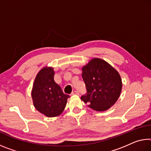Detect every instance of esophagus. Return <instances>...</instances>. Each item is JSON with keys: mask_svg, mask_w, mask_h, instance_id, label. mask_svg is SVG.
Returning <instances> with one entry per match:
<instances>
[{"mask_svg": "<svg viewBox=\"0 0 151 151\" xmlns=\"http://www.w3.org/2000/svg\"><path fill=\"white\" fill-rule=\"evenodd\" d=\"M72 95H79V92H78V91H74L72 93Z\"/></svg>", "mask_w": 151, "mask_h": 151, "instance_id": "obj_1", "label": "esophagus"}]
</instances>
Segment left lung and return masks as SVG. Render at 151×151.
Instances as JSON below:
<instances>
[{"label":"left lung","mask_w":151,"mask_h":151,"mask_svg":"<svg viewBox=\"0 0 151 151\" xmlns=\"http://www.w3.org/2000/svg\"><path fill=\"white\" fill-rule=\"evenodd\" d=\"M87 93L81 97L91 108L103 111L110 108L120 95L122 83L116 69L104 60L93 58L82 68Z\"/></svg>","instance_id":"8db88e82"}]
</instances>
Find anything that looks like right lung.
Wrapping results in <instances>:
<instances>
[{
    "label": "right lung",
    "instance_id": "obj_1",
    "mask_svg": "<svg viewBox=\"0 0 151 151\" xmlns=\"http://www.w3.org/2000/svg\"><path fill=\"white\" fill-rule=\"evenodd\" d=\"M52 67H44L35 78L32 91L34 107L45 116L52 118L63 113L70 96L64 94L54 80Z\"/></svg>",
    "mask_w": 151,
    "mask_h": 151
}]
</instances>
